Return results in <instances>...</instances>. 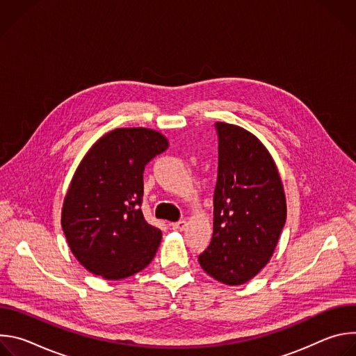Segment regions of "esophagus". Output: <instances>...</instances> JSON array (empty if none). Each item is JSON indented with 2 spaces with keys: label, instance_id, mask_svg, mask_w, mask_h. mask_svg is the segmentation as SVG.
<instances>
[{
  "label": "esophagus",
  "instance_id": "34e87169",
  "mask_svg": "<svg viewBox=\"0 0 356 356\" xmlns=\"http://www.w3.org/2000/svg\"><path fill=\"white\" fill-rule=\"evenodd\" d=\"M186 225H187V222H186L184 220H181V221H177V222H173V224H170L172 229H175V231H183V229L186 228Z\"/></svg>",
  "mask_w": 356,
  "mask_h": 356
}]
</instances>
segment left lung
<instances>
[{
  "label": "left lung",
  "mask_w": 356,
  "mask_h": 356,
  "mask_svg": "<svg viewBox=\"0 0 356 356\" xmlns=\"http://www.w3.org/2000/svg\"><path fill=\"white\" fill-rule=\"evenodd\" d=\"M216 129L214 232L198 262L216 280L238 286L270 261L286 222V197L277 168L255 135L227 122Z\"/></svg>",
  "instance_id": "8db88e82"
}]
</instances>
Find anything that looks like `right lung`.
<instances>
[{"instance_id": "add662e5", "label": "right lung", "mask_w": 356, "mask_h": 356, "mask_svg": "<svg viewBox=\"0 0 356 356\" xmlns=\"http://www.w3.org/2000/svg\"><path fill=\"white\" fill-rule=\"evenodd\" d=\"M169 146L147 128H118L99 138L79 165L62 210V228L76 259L108 280L145 269L162 231L140 206L145 166Z\"/></svg>"}]
</instances>
